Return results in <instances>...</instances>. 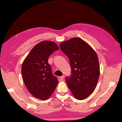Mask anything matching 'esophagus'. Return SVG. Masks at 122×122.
I'll list each match as a JSON object with an SVG mask.
<instances>
[{
    "instance_id": "34e87169",
    "label": "esophagus",
    "mask_w": 122,
    "mask_h": 122,
    "mask_svg": "<svg viewBox=\"0 0 122 122\" xmlns=\"http://www.w3.org/2000/svg\"><path fill=\"white\" fill-rule=\"evenodd\" d=\"M60 79L61 81H63L64 80V76H60Z\"/></svg>"
}]
</instances>
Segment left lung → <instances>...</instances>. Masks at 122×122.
<instances>
[{"label":"left lung","mask_w":122,"mask_h":122,"mask_svg":"<svg viewBox=\"0 0 122 122\" xmlns=\"http://www.w3.org/2000/svg\"><path fill=\"white\" fill-rule=\"evenodd\" d=\"M60 47L69 58L71 75L66 81L75 98L83 100L94 91L100 74L98 57L84 41L74 37L61 42Z\"/></svg>","instance_id":"left-lung-1"}]
</instances>
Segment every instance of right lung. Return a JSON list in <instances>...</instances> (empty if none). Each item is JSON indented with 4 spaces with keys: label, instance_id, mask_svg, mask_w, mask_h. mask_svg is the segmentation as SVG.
Returning a JSON list of instances; mask_svg holds the SVG:
<instances>
[{
    "label": "right lung",
    "instance_id": "obj_1",
    "mask_svg": "<svg viewBox=\"0 0 122 122\" xmlns=\"http://www.w3.org/2000/svg\"><path fill=\"white\" fill-rule=\"evenodd\" d=\"M59 49L54 42L41 41L30 50L23 61L21 69L23 81L36 98L46 100L55 91L58 81L52 74L48 59Z\"/></svg>",
    "mask_w": 122,
    "mask_h": 122
}]
</instances>
